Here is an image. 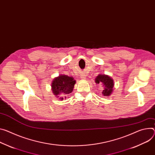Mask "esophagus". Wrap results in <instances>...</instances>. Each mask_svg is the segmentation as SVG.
<instances>
[{"mask_svg":"<svg viewBox=\"0 0 155 155\" xmlns=\"http://www.w3.org/2000/svg\"><path fill=\"white\" fill-rule=\"evenodd\" d=\"M80 78H81L82 80H85V79H86V75H85V74H81L80 75Z\"/></svg>","mask_w":155,"mask_h":155,"instance_id":"1","label":"esophagus"}]
</instances>
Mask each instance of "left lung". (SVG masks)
<instances>
[{"label":"left lung","instance_id":"1","mask_svg":"<svg viewBox=\"0 0 155 155\" xmlns=\"http://www.w3.org/2000/svg\"><path fill=\"white\" fill-rule=\"evenodd\" d=\"M96 84H101L103 90L102 94L103 96H109L113 91L114 83V80L110 77L105 74H99L94 80Z\"/></svg>","mask_w":155,"mask_h":155}]
</instances>
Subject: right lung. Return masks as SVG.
Masks as SVG:
<instances>
[{"mask_svg": "<svg viewBox=\"0 0 155 155\" xmlns=\"http://www.w3.org/2000/svg\"><path fill=\"white\" fill-rule=\"evenodd\" d=\"M76 81L73 77L61 74L54 78L51 83V90L56 97L61 100L67 98V96L73 91ZM61 95V97L60 96Z\"/></svg>", "mask_w": 155, "mask_h": 155, "instance_id": "right-lung-1", "label": "right lung"}]
</instances>
